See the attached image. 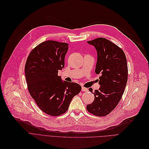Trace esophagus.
Returning a JSON list of instances; mask_svg holds the SVG:
<instances>
[{"instance_id": "34e87169", "label": "esophagus", "mask_w": 149, "mask_h": 149, "mask_svg": "<svg viewBox=\"0 0 149 149\" xmlns=\"http://www.w3.org/2000/svg\"><path fill=\"white\" fill-rule=\"evenodd\" d=\"M82 91H88V89L87 88H85V87H82Z\"/></svg>"}]
</instances>
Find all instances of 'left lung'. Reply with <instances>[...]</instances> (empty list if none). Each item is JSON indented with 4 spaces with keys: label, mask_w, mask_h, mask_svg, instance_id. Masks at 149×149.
Wrapping results in <instances>:
<instances>
[{
    "label": "left lung",
    "mask_w": 149,
    "mask_h": 149,
    "mask_svg": "<svg viewBox=\"0 0 149 149\" xmlns=\"http://www.w3.org/2000/svg\"><path fill=\"white\" fill-rule=\"evenodd\" d=\"M87 42L96 49L95 72L101 75L99 90L93 92L88 88L95 100L87 105V110L95 116H104L114 110L124 92L128 79L127 59L123 49L107 39L98 38Z\"/></svg>",
    "instance_id": "obj_1"
}]
</instances>
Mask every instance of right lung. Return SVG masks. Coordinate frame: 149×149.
I'll use <instances>...</instances> for the list:
<instances>
[{
    "label": "right lung",
    "instance_id": "obj_1",
    "mask_svg": "<svg viewBox=\"0 0 149 149\" xmlns=\"http://www.w3.org/2000/svg\"><path fill=\"white\" fill-rule=\"evenodd\" d=\"M68 46L55 40L42 42L32 49L25 63L28 91L39 108L52 116L65 113L73 97L81 90L79 84L62 82L58 74L64 67Z\"/></svg>",
    "mask_w": 149,
    "mask_h": 149
}]
</instances>
